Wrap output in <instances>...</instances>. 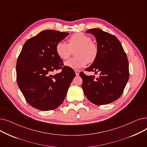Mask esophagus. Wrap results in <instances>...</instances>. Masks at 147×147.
<instances>
[{
  "label": "esophagus",
  "instance_id": "esophagus-1",
  "mask_svg": "<svg viewBox=\"0 0 147 147\" xmlns=\"http://www.w3.org/2000/svg\"><path fill=\"white\" fill-rule=\"evenodd\" d=\"M75 73H76V75L77 76H78L79 75L80 71H79V70H78V69H77V70H75Z\"/></svg>",
  "mask_w": 147,
  "mask_h": 147
}]
</instances>
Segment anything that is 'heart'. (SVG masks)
I'll use <instances>...</instances> for the list:
<instances>
[{"label":"heart","instance_id":"1","mask_svg":"<svg viewBox=\"0 0 147 147\" xmlns=\"http://www.w3.org/2000/svg\"><path fill=\"white\" fill-rule=\"evenodd\" d=\"M75 55L65 63V65L73 69H78L85 66L87 63L95 61L98 55L97 46L92 42V38L83 33H76L68 38V44L59 42L55 46L58 57L65 60L69 58L72 51L76 49Z\"/></svg>","mask_w":147,"mask_h":147}]
</instances>
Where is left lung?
<instances>
[{
    "instance_id": "left-lung-1",
    "label": "left lung",
    "mask_w": 147,
    "mask_h": 147,
    "mask_svg": "<svg viewBox=\"0 0 147 147\" xmlns=\"http://www.w3.org/2000/svg\"><path fill=\"white\" fill-rule=\"evenodd\" d=\"M87 33L96 38L98 55L88 71L99 73L98 78L87 76L83 72L82 89L89 101L95 105L110 104L123 94L129 78V63L126 54L118 38L99 28L88 30Z\"/></svg>"
}]
</instances>
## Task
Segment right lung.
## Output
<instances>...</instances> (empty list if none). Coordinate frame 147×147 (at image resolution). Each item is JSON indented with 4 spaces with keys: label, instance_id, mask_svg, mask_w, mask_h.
<instances>
[{
    "label": "right lung",
    "instance_id": "1",
    "mask_svg": "<svg viewBox=\"0 0 147 147\" xmlns=\"http://www.w3.org/2000/svg\"><path fill=\"white\" fill-rule=\"evenodd\" d=\"M68 35L46 30L23 45L16 66L17 84L27 102L37 110L49 111L58 108L76 76L72 68L63 67V62L55 51L57 43ZM61 68V73L52 74Z\"/></svg>",
    "mask_w": 147,
    "mask_h": 147
}]
</instances>
